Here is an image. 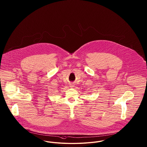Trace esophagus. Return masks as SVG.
Listing matches in <instances>:
<instances>
[{
	"mask_svg": "<svg viewBox=\"0 0 147 147\" xmlns=\"http://www.w3.org/2000/svg\"><path fill=\"white\" fill-rule=\"evenodd\" d=\"M74 85H73V84H71V85H70V87L71 88H73V87H74Z\"/></svg>",
	"mask_w": 147,
	"mask_h": 147,
	"instance_id": "34e87169",
	"label": "esophagus"
}]
</instances>
